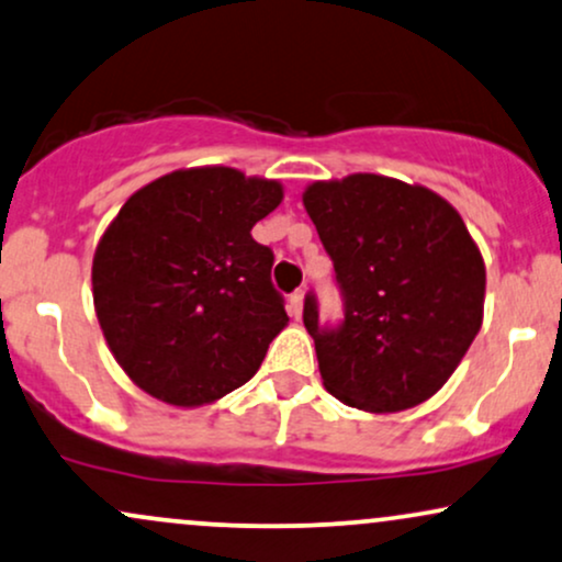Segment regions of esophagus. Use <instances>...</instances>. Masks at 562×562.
Here are the masks:
<instances>
[{"label": "esophagus", "instance_id": "34e87169", "mask_svg": "<svg viewBox=\"0 0 562 562\" xmlns=\"http://www.w3.org/2000/svg\"><path fill=\"white\" fill-rule=\"evenodd\" d=\"M302 307H304V292L300 289V292H294L292 296H289V313H292L296 321H300Z\"/></svg>", "mask_w": 562, "mask_h": 562}]
</instances>
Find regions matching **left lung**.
Segmentation results:
<instances>
[{
    "mask_svg": "<svg viewBox=\"0 0 562 562\" xmlns=\"http://www.w3.org/2000/svg\"><path fill=\"white\" fill-rule=\"evenodd\" d=\"M302 203L344 296L336 328L304 296L325 391L372 414L435 396L482 328L484 260L459 211L380 175L313 182Z\"/></svg>",
    "mask_w": 562,
    "mask_h": 562,
    "instance_id": "1",
    "label": "left lung"
}]
</instances>
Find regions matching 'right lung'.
I'll use <instances>...</instances> for the list:
<instances>
[{
    "label": "right lung",
    "instance_id": "obj_1",
    "mask_svg": "<svg viewBox=\"0 0 562 562\" xmlns=\"http://www.w3.org/2000/svg\"><path fill=\"white\" fill-rule=\"evenodd\" d=\"M283 187L228 166L158 177L95 247L93 304L130 380L171 406H203L245 385L286 328L273 252L252 226Z\"/></svg>",
    "mask_w": 562,
    "mask_h": 562
}]
</instances>
